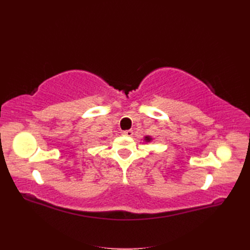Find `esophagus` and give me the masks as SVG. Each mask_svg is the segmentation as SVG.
Segmentation results:
<instances>
[{
	"label": "esophagus",
	"instance_id": "1",
	"mask_svg": "<svg viewBox=\"0 0 250 250\" xmlns=\"http://www.w3.org/2000/svg\"><path fill=\"white\" fill-rule=\"evenodd\" d=\"M123 135H125V137H132L133 135V131L132 130H125L122 132Z\"/></svg>",
	"mask_w": 250,
	"mask_h": 250
}]
</instances>
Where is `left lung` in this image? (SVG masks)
<instances>
[{
	"instance_id": "1",
	"label": "left lung",
	"mask_w": 250,
	"mask_h": 250,
	"mask_svg": "<svg viewBox=\"0 0 250 250\" xmlns=\"http://www.w3.org/2000/svg\"><path fill=\"white\" fill-rule=\"evenodd\" d=\"M144 141H145L146 143H150L153 141V139H152V137H150V135H146V137H144Z\"/></svg>"
}]
</instances>
